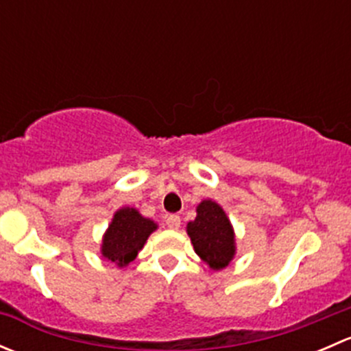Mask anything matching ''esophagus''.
Listing matches in <instances>:
<instances>
[{
    "mask_svg": "<svg viewBox=\"0 0 351 351\" xmlns=\"http://www.w3.org/2000/svg\"><path fill=\"white\" fill-rule=\"evenodd\" d=\"M180 224H182V219H180V215L171 214L166 217V226H168L169 229H178Z\"/></svg>",
    "mask_w": 351,
    "mask_h": 351,
    "instance_id": "34e87169",
    "label": "esophagus"
}]
</instances>
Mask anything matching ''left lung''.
I'll use <instances>...</instances> for the list:
<instances>
[{
    "label": "left lung",
    "mask_w": 351,
    "mask_h": 351,
    "mask_svg": "<svg viewBox=\"0 0 351 351\" xmlns=\"http://www.w3.org/2000/svg\"><path fill=\"white\" fill-rule=\"evenodd\" d=\"M195 253L214 270L228 267L234 256V232L224 210L215 202L204 200L195 221L186 226Z\"/></svg>",
    "instance_id": "left-lung-1"
}]
</instances>
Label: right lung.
<instances>
[{
	"label": "right lung",
	"mask_w": 351,
	"mask_h": 351,
	"mask_svg": "<svg viewBox=\"0 0 351 351\" xmlns=\"http://www.w3.org/2000/svg\"><path fill=\"white\" fill-rule=\"evenodd\" d=\"M154 229V222L143 217L136 208H120L105 234L101 253L119 267H125L137 256Z\"/></svg>",
	"instance_id": "1"
}]
</instances>
